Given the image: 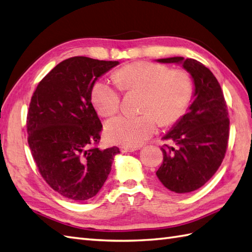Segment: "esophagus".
Here are the masks:
<instances>
[{"label":"esophagus","instance_id":"esophagus-1","mask_svg":"<svg viewBox=\"0 0 252 252\" xmlns=\"http://www.w3.org/2000/svg\"><path fill=\"white\" fill-rule=\"evenodd\" d=\"M137 149H139V147H130V146H121L120 147L121 153H133Z\"/></svg>","mask_w":252,"mask_h":252}]
</instances>
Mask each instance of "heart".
<instances>
[{
	"instance_id": "1",
	"label": "heart",
	"mask_w": 252,
	"mask_h": 252,
	"mask_svg": "<svg viewBox=\"0 0 252 252\" xmlns=\"http://www.w3.org/2000/svg\"><path fill=\"white\" fill-rule=\"evenodd\" d=\"M116 83L96 81L91 99L104 117L118 112L121 90H143L140 115H119L106 125V134L114 143L137 147L157 132L159 122L169 126L183 117L194 94V81L186 69H171L161 63L140 61L120 67Z\"/></svg>"
}]
</instances>
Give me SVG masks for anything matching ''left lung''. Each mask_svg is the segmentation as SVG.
<instances>
[{"instance_id": "8db88e82", "label": "left lung", "mask_w": 252, "mask_h": 252, "mask_svg": "<svg viewBox=\"0 0 252 252\" xmlns=\"http://www.w3.org/2000/svg\"><path fill=\"white\" fill-rule=\"evenodd\" d=\"M158 61L181 63L194 81L189 113L163 137L176 146L161 148L163 162L156 173L168 190L188 193L205 185L224 159L230 134L226 102L217 78L201 62L183 57Z\"/></svg>"}]
</instances>
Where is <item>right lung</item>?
Instances as JSON below:
<instances>
[{"label":"right lung","mask_w":252,"mask_h":252,"mask_svg":"<svg viewBox=\"0 0 252 252\" xmlns=\"http://www.w3.org/2000/svg\"><path fill=\"white\" fill-rule=\"evenodd\" d=\"M119 64L88 57L60 62L39 81L27 116L28 143L51 189L73 201L96 195L119 148H97L102 124L91 103L95 80Z\"/></svg>","instance_id":"1"}]
</instances>
